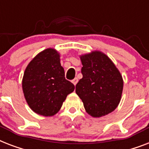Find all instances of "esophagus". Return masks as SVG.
<instances>
[{
  "label": "esophagus",
  "instance_id": "obj_1",
  "mask_svg": "<svg viewBox=\"0 0 149 149\" xmlns=\"http://www.w3.org/2000/svg\"><path fill=\"white\" fill-rule=\"evenodd\" d=\"M72 83L73 84H74L75 86H76V85H77V83H78V79H77V78H74V79H72Z\"/></svg>",
  "mask_w": 149,
  "mask_h": 149
}]
</instances>
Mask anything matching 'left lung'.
Here are the masks:
<instances>
[{"label": "left lung", "mask_w": 149, "mask_h": 149, "mask_svg": "<svg viewBox=\"0 0 149 149\" xmlns=\"http://www.w3.org/2000/svg\"><path fill=\"white\" fill-rule=\"evenodd\" d=\"M83 78L76 93L93 118L111 113L118 106L123 91L122 76L107 56L100 51L80 56Z\"/></svg>", "instance_id": "8db88e82"}]
</instances>
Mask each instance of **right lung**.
Instances as JSON below:
<instances>
[{
  "mask_svg": "<svg viewBox=\"0 0 149 149\" xmlns=\"http://www.w3.org/2000/svg\"><path fill=\"white\" fill-rule=\"evenodd\" d=\"M24 98L30 108L40 115H55L74 85L65 78L60 56L54 49L41 52L29 63L22 79Z\"/></svg>",
  "mask_w": 149,
  "mask_h": 149,
  "instance_id": "1",
  "label": "right lung"
}]
</instances>
